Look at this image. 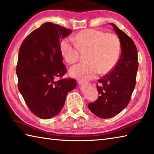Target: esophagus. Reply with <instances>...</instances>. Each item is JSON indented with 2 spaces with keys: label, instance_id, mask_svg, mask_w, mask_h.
I'll use <instances>...</instances> for the list:
<instances>
[{
  "label": "esophagus",
  "instance_id": "1",
  "mask_svg": "<svg viewBox=\"0 0 154 154\" xmlns=\"http://www.w3.org/2000/svg\"><path fill=\"white\" fill-rule=\"evenodd\" d=\"M78 83H79V84L81 85H83L87 84V83H88L86 82H83V81H78Z\"/></svg>",
  "mask_w": 154,
  "mask_h": 154
}]
</instances>
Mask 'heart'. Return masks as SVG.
Returning <instances> with one entry per match:
<instances>
[{
	"label": "heart",
	"instance_id": "obj_1",
	"mask_svg": "<svg viewBox=\"0 0 154 154\" xmlns=\"http://www.w3.org/2000/svg\"><path fill=\"white\" fill-rule=\"evenodd\" d=\"M74 42L64 38L60 44L62 57L69 64L75 63L79 58L80 49H89L88 62L77 64L71 68L70 75L82 80L94 78L98 73L111 71L117 64L120 52V42L118 36L101 30L87 29L75 36Z\"/></svg>",
	"mask_w": 154,
	"mask_h": 154
}]
</instances>
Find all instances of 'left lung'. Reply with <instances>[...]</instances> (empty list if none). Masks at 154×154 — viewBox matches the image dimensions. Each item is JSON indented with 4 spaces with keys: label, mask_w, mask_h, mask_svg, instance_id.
<instances>
[{
    "label": "left lung",
    "mask_w": 154,
    "mask_h": 154,
    "mask_svg": "<svg viewBox=\"0 0 154 154\" xmlns=\"http://www.w3.org/2000/svg\"><path fill=\"white\" fill-rule=\"evenodd\" d=\"M121 45L118 63L108 75L98 80V98L88 108L98 118L107 119L120 113L128 105L136 84L139 67L138 52L134 41L113 23Z\"/></svg>",
    "instance_id": "obj_1"
}]
</instances>
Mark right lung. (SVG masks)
I'll use <instances>...</instances> for the list:
<instances>
[{"label": "right lung", "mask_w": 154, "mask_h": 154, "mask_svg": "<svg viewBox=\"0 0 154 154\" xmlns=\"http://www.w3.org/2000/svg\"><path fill=\"white\" fill-rule=\"evenodd\" d=\"M71 32L72 30L46 22L32 31L20 46L16 67L18 89L31 112L41 119L58 115L67 94L77 86L73 79L56 81L66 71L60 44Z\"/></svg>", "instance_id": "obj_1"}]
</instances>
